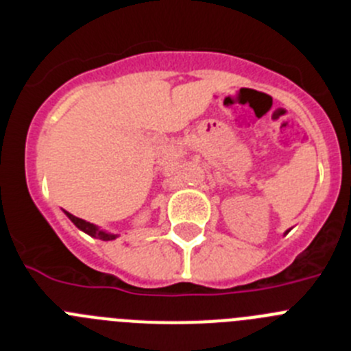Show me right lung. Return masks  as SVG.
Masks as SVG:
<instances>
[{"label":"right lung","instance_id":"obj_1","mask_svg":"<svg viewBox=\"0 0 351 351\" xmlns=\"http://www.w3.org/2000/svg\"><path fill=\"white\" fill-rule=\"evenodd\" d=\"M66 216L71 219V221H73V225H75L77 228H80L82 232L89 234L91 237L100 239V241H112V239L117 237V235H114V234H107V232H104V230H98V226H95L93 223H89V221H84V219L77 218V216H73V214L66 213Z\"/></svg>","mask_w":351,"mask_h":351}]
</instances>
